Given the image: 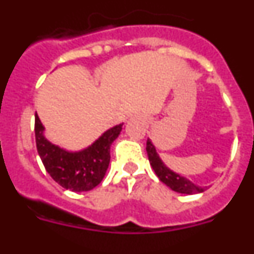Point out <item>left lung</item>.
Wrapping results in <instances>:
<instances>
[{
  "mask_svg": "<svg viewBox=\"0 0 254 254\" xmlns=\"http://www.w3.org/2000/svg\"><path fill=\"white\" fill-rule=\"evenodd\" d=\"M146 151L147 156H149V161L151 164L155 174L159 177V179L163 182L164 185H167L173 190H176L178 193L194 194L201 193V192H203L206 190L205 187H199V186L194 185L193 182H190V179L185 178V177H181L177 173L172 172L169 168L165 167L163 161L160 160V158H159L158 152H156L154 145H152L149 138H147L146 142Z\"/></svg>",
  "mask_w": 254,
  "mask_h": 254,
  "instance_id": "1",
  "label": "left lung"
}]
</instances>
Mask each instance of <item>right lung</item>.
<instances>
[{
	"instance_id": "add662e5",
	"label": "right lung",
	"mask_w": 254,
	"mask_h": 254,
	"mask_svg": "<svg viewBox=\"0 0 254 254\" xmlns=\"http://www.w3.org/2000/svg\"><path fill=\"white\" fill-rule=\"evenodd\" d=\"M122 125L108 129L87 149L68 152L43 136V125L35 114L37 150L49 176L66 190L86 192L103 181L111 161V145L122 131Z\"/></svg>"
}]
</instances>
